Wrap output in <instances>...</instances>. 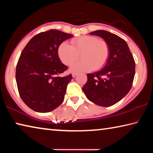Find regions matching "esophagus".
Segmentation results:
<instances>
[{
	"instance_id": "1",
	"label": "esophagus",
	"mask_w": 153,
	"mask_h": 153,
	"mask_svg": "<svg viewBox=\"0 0 153 153\" xmlns=\"http://www.w3.org/2000/svg\"><path fill=\"white\" fill-rule=\"evenodd\" d=\"M72 77H76V76H77V73H76V72H73V73H72Z\"/></svg>"
}]
</instances>
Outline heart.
Listing matches in <instances>:
<instances>
[{
  "label": "heart",
  "mask_w": 153,
  "mask_h": 153,
  "mask_svg": "<svg viewBox=\"0 0 153 153\" xmlns=\"http://www.w3.org/2000/svg\"><path fill=\"white\" fill-rule=\"evenodd\" d=\"M58 56L62 63L69 65L81 55L82 60L74 63L71 71H89L94 68L99 69L107 62L109 55V48L104 40L94 36H84L71 41V45L62 42L58 48Z\"/></svg>",
  "instance_id": "heart-1"
}]
</instances>
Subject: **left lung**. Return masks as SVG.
I'll return each mask as SVG.
<instances>
[{"instance_id": "obj_1", "label": "left lung", "mask_w": 153, "mask_h": 153, "mask_svg": "<svg viewBox=\"0 0 153 153\" xmlns=\"http://www.w3.org/2000/svg\"><path fill=\"white\" fill-rule=\"evenodd\" d=\"M90 34L99 36L107 43L109 55L101 70L88 74L82 90L94 104L110 107L130 90L135 76V62L128 44L118 36L105 30H97Z\"/></svg>"}]
</instances>
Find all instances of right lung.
I'll return each instance as SVG.
<instances>
[{"label":"right lung","mask_w":153,"mask_h":153,"mask_svg":"<svg viewBox=\"0 0 153 153\" xmlns=\"http://www.w3.org/2000/svg\"><path fill=\"white\" fill-rule=\"evenodd\" d=\"M73 36L56 30L41 32L33 36L21 53L15 77L20 97L31 109L48 113L63 102L72 76H56L67 69L57 51L63 41Z\"/></svg>","instance_id":"1"}]
</instances>
